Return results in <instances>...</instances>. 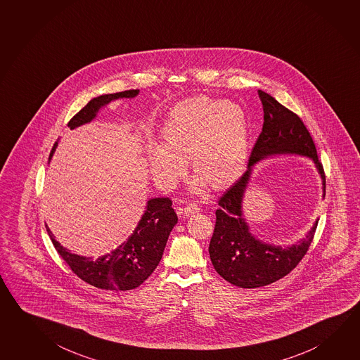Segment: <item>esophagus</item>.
<instances>
[{
  "label": "esophagus",
  "mask_w": 360,
  "mask_h": 360,
  "mask_svg": "<svg viewBox=\"0 0 360 360\" xmlns=\"http://www.w3.org/2000/svg\"><path fill=\"white\" fill-rule=\"evenodd\" d=\"M200 210V208L196 205L195 203H190L184 208V213L186 214V216H191V214H195Z\"/></svg>",
  "instance_id": "obj_1"
}]
</instances>
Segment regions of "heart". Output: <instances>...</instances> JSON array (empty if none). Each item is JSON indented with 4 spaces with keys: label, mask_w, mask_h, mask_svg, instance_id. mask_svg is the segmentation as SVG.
I'll return each mask as SVG.
<instances>
[{
    "label": "heart",
    "mask_w": 360,
    "mask_h": 360,
    "mask_svg": "<svg viewBox=\"0 0 360 360\" xmlns=\"http://www.w3.org/2000/svg\"><path fill=\"white\" fill-rule=\"evenodd\" d=\"M248 119L240 105L195 96L175 105L161 131L162 146L147 152L157 183L171 186L185 172V161L196 177L193 190L208 184L221 190L241 175L248 156Z\"/></svg>",
    "instance_id": "b5f03b06"
}]
</instances>
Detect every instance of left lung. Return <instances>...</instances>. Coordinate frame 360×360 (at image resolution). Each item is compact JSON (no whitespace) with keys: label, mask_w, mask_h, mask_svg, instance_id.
<instances>
[{"label":"left lung","mask_w":360,"mask_h":360,"mask_svg":"<svg viewBox=\"0 0 360 360\" xmlns=\"http://www.w3.org/2000/svg\"><path fill=\"white\" fill-rule=\"evenodd\" d=\"M264 109L262 131L250 155L248 170L218 200L216 226L210 238V255L217 273L236 287L259 288L289 274L306 255L314 240L317 221L306 238L281 248L260 241L250 232L242 214V199L248 188L252 166L273 155H301L314 161L322 179L326 176L317 150L301 118L278 103L271 95L259 90Z\"/></svg>","instance_id":"1"}]
</instances>
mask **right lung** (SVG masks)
Listing matches in <instances>:
<instances>
[{
    "label": "right lung",
    "mask_w": 360,
    "mask_h": 360,
    "mask_svg": "<svg viewBox=\"0 0 360 360\" xmlns=\"http://www.w3.org/2000/svg\"><path fill=\"white\" fill-rule=\"evenodd\" d=\"M138 92L139 90H127L94 98L67 125L75 129L79 125L90 123L105 105L117 98H134ZM57 146L58 142L53 146L49 160ZM171 205L172 202L169 198L150 199L143 216L127 242L110 254L96 259L71 254L54 238L48 226H46V232L59 255L79 279L106 290H131L139 287L153 273L162 257L166 242L177 223L176 213Z\"/></svg>",
    "instance_id": "1"
}]
</instances>
